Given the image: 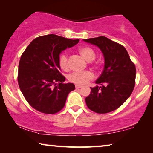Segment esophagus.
Masks as SVG:
<instances>
[{
	"label": "esophagus",
	"instance_id": "34e87169",
	"mask_svg": "<svg viewBox=\"0 0 153 153\" xmlns=\"http://www.w3.org/2000/svg\"><path fill=\"white\" fill-rule=\"evenodd\" d=\"M75 87L77 88H82L83 85H80V84H76V85H75Z\"/></svg>",
	"mask_w": 153,
	"mask_h": 153
}]
</instances>
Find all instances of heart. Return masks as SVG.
Masks as SVG:
<instances>
[{"mask_svg":"<svg viewBox=\"0 0 153 153\" xmlns=\"http://www.w3.org/2000/svg\"><path fill=\"white\" fill-rule=\"evenodd\" d=\"M81 56L88 61H92L95 58V53L93 49L89 47H82L79 49ZM58 65L62 70L68 69V55L65 52L60 54L58 58ZM94 78V74L91 71L85 70L83 72H74L69 75L68 79L71 82L77 84H85L88 81Z\"/></svg>","mask_w":153,"mask_h":153,"instance_id":"heart-1","label":"heart"}]
</instances>
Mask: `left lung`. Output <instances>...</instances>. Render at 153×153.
I'll return each instance as SVG.
<instances>
[{
  "mask_svg": "<svg viewBox=\"0 0 153 153\" xmlns=\"http://www.w3.org/2000/svg\"><path fill=\"white\" fill-rule=\"evenodd\" d=\"M97 46L103 53L104 68L95 81L101 86L91 88L85 97L89 109L106 114L120 107L132 93L135 85L136 68L123 45L104 36L83 39Z\"/></svg>",
  "mask_w": 153,
  "mask_h": 153,
  "instance_id": "obj_1",
  "label": "left lung"
}]
</instances>
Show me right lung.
<instances>
[{
  "instance_id": "right-lung-1",
  "label": "right lung",
  "mask_w": 153,
  "mask_h": 153,
  "mask_svg": "<svg viewBox=\"0 0 153 153\" xmlns=\"http://www.w3.org/2000/svg\"><path fill=\"white\" fill-rule=\"evenodd\" d=\"M54 34L43 35L31 42L21 56L18 83L28 103L35 110L54 114L64 107L68 94L75 89L73 83H64L58 58L62 51L76 45Z\"/></svg>"
}]
</instances>
